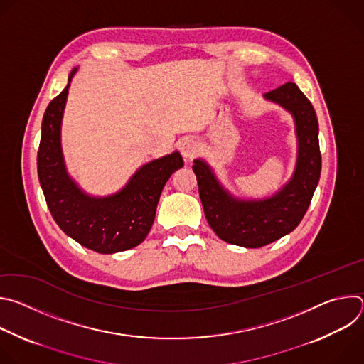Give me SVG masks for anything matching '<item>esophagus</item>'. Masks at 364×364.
Masks as SVG:
<instances>
[{"instance_id": "obj_1", "label": "esophagus", "mask_w": 364, "mask_h": 364, "mask_svg": "<svg viewBox=\"0 0 364 364\" xmlns=\"http://www.w3.org/2000/svg\"><path fill=\"white\" fill-rule=\"evenodd\" d=\"M180 151H181V154H183V157H184L187 161H190L191 159L196 157V154L198 152V142H197L196 139H193V138H187V139H184V141L181 142Z\"/></svg>"}]
</instances>
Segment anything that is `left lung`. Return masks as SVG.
I'll list each match as a JSON object with an SVG mask.
<instances>
[{
    "mask_svg": "<svg viewBox=\"0 0 364 364\" xmlns=\"http://www.w3.org/2000/svg\"><path fill=\"white\" fill-rule=\"evenodd\" d=\"M264 97L292 115L298 142L292 177L275 194L257 200L235 197L204 160L193 164L207 222L222 240L243 247H261L291 233L306 213L321 174L318 121L311 102L292 82Z\"/></svg>",
    "mask_w": 364,
    "mask_h": 364,
    "instance_id": "left-lung-1",
    "label": "left lung"
}]
</instances>
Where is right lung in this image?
<instances>
[{
  "label": "right lung",
  "mask_w": 364,
  "mask_h": 364,
  "mask_svg": "<svg viewBox=\"0 0 364 364\" xmlns=\"http://www.w3.org/2000/svg\"><path fill=\"white\" fill-rule=\"evenodd\" d=\"M75 68L68 86L48 103L41 122L37 173L48 210L59 228L97 253H117L138 246L149 233L161 191L184 166L178 151L141 166L117 193L95 197L69 176L62 151V119Z\"/></svg>",
  "instance_id": "add662e5"
}]
</instances>
